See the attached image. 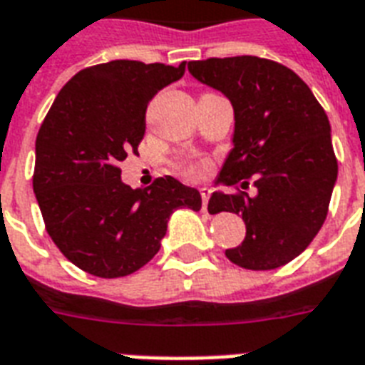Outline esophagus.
I'll list each match as a JSON object with an SVG mask.
<instances>
[{
	"label": "esophagus",
	"instance_id": "esophagus-1",
	"mask_svg": "<svg viewBox=\"0 0 365 365\" xmlns=\"http://www.w3.org/2000/svg\"><path fill=\"white\" fill-rule=\"evenodd\" d=\"M212 191L208 187H200V197H202V212H208V199H210Z\"/></svg>",
	"mask_w": 365,
	"mask_h": 365
}]
</instances>
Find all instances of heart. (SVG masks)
I'll return each mask as SVG.
<instances>
[{
	"mask_svg": "<svg viewBox=\"0 0 365 365\" xmlns=\"http://www.w3.org/2000/svg\"><path fill=\"white\" fill-rule=\"evenodd\" d=\"M180 170H182L183 176L187 178H202L208 172V165L205 160H185V163H180Z\"/></svg>",
	"mask_w": 365,
	"mask_h": 365,
	"instance_id": "obj_1",
	"label": "heart"
}]
</instances>
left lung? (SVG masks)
<instances>
[{"label": "left lung", "mask_w": 365, "mask_h": 365, "mask_svg": "<svg viewBox=\"0 0 365 365\" xmlns=\"http://www.w3.org/2000/svg\"><path fill=\"white\" fill-rule=\"evenodd\" d=\"M189 73L229 98L233 149L216 185L257 189L212 193L208 212L240 214L246 237L225 250L235 265L271 271L297 257L328 216L337 182L331 126L311 88L286 66L257 56L193 60Z\"/></svg>", "instance_id": "1"}]
</instances>
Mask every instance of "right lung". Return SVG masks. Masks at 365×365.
Wrapping results in <instances>:
<instances>
[{"label":"right lung","mask_w":365,"mask_h":365,"mask_svg":"<svg viewBox=\"0 0 365 365\" xmlns=\"http://www.w3.org/2000/svg\"><path fill=\"white\" fill-rule=\"evenodd\" d=\"M183 73L185 62L85 68L62 87L37 132L34 193L43 222L85 272L132 274L159 252L172 212L202 206L199 191L176 178H157L142 191L125 185L117 166L138 151L151 98Z\"/></svg>","instance_id":"obj_1"}]
</instances>
